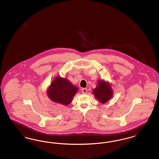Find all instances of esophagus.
<instances>
[{
  "mask_svg": "<svg viewBox=\"0 0 159 159\" xmlns=\"http://www.w3.org/2000/svg\"><path fill=\"white\" fill-rule=\"evenodd\" d=\"M81 90H82V93H83V94L86 93L87 92H88V89L86 88H82Z\"/></svg>",
  "mask_w": 159,
  "mask_h": 159,
  "instance_id": "34e87169",
  "label": "esophagus"
}]
</instances>
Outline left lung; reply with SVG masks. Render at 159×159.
I'll use <instances>...</instances> for the list:
<instances>
[{"label":"left lung","mask_w":159,"mask_h":159,"mask_svg":"<svg viewBox=\"0 0 159 159\" xmlns=\"http://www.w3.org/2000/svg\"><path fill=\"white\" fill-rule=\"evenodd\" d=\"M93 92L95 98L98 99L101 103H106L112 97L113 91L110 86L102 80L99 81L97 88L93 90Z\"/></svg>","instance_id":"left-lung-1"}]
</instances>
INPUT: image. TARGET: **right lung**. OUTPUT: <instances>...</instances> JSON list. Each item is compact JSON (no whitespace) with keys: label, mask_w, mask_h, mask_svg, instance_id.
Returning <instances> with one entry per match:
<instances>
[{"label":"right lung","mask_w":159,"mask_h":159,"mask_svg":"<svg viewBox=\"0 0 159 159\" xmlns=\"http://www.w3.org/2000/svg\"><path fill=\"white\" fill-rule=\"evenodd\" d=\"M77 91L78 88L71 84L68 80L57 77L50 85L48 95L53 102L67 106Z\"/></svg>","instance_id":"obj_1"}]
</instances>
